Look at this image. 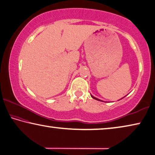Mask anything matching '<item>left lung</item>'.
<instances>
[{
	"mask_svg": "<svg viewBox=\"0 0 155 155\" xmlns=\"http://www.w3.org/2000/svg\"><path fill=\"white\" fill-rule=\"evenodd\" d=\"M91 97H92V98H93V99H94V100H98V101H101V100H99V99H97V98H96V97H93V96H92V95H91Z\"/></svg>",
	"mask_w": 155,
	"mask_h": 155,
	"instance_id": "1",
	"label": "left lung"
}]
</instances>
